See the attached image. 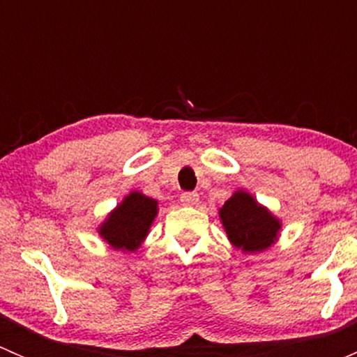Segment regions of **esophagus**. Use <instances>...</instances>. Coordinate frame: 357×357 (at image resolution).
<instances>
[{"mask_svg": "<svg viewBox=\"0 0 357 357\" xmlns=\"http://www.w3.org/2000/svg\"><path fill=\"white\" fill-rule=\"evenodd\" d=\"M181 204L183 205H197L199 204V193H195V192L181 193Z\"/></svg>", "mask_w": 357, "mask_h": 357, "instance_id": "34e87169", "label": "esophagus"}]
</instances>
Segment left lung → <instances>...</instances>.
Masks as SVG:
<instances>
[{"mask_svg":"<svg viewBox=\"0 0 357 357\" xmlns=\"http://www.w3.org/2000/svg\"><path fill=\"white\" fill-rule=\"evenodd\" d=\"M219 218L229 242L245 254L262 252L278 240L282 222L250 193L238 190L219 208Z\"/></svg>","mask_w":357,"mask_h":357,"instance_id":"left-lung-1","label":"left lung"}]
</instances>
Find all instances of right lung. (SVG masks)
I'll list each match as a JSON object with an SVG mask.
<instances>
[{"label":"right lung","mask_w":357,"mask_h":357,"mask_svg":"<svg viewBox=\"0 0 357 357\" xmlns=\"http://www.w3.org/2000/svg\"><path fill=\"white\" fill-rule=\"evenodd\" d=\"M157 215V200L131 192L98 228L100 236L115 250L135 252L146 238Z\"/></svg>","instance_id":"add662e5"}]
</instances>
